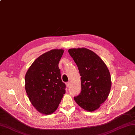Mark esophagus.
<instances>
[{"instance_id":"1","label":"esophagus","mask_w":135,"mask_h":135,"mask_svg":"<svg viewBox=\"0 0 135 135\" xmlns=\"http://www.w3.org/2000/svg\"><path fill=\"white\" fill-rule=\"evenodd\" d=\"M70 83L69 81V82H67L66 83V87H69L70 86Z\"/></svg>"}]
</instances>
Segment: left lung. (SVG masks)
I'll use <instances>...</instances> for the list:
<instances>
[{
    "label": "left lung",
    "instance_id": "8db88e82",
    "mask_svg": "<svg viewBox=\"0 0 135 135\" xmlns=\"http://www.w3.org/2000/svg\"><path fill=\"white\" fill-rule=\"evenodd\" d=\"M81 76V91L74 100L80 107L93 112L107 98L111 88L109 70L98 55L86 48L68 50Z\"/></svg>",
    "mask_w": 135,
    "mask_h": 135
}]
</instances>
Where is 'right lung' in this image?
Returning <instances> with one entry per match:
<instances>
[{"label": "right lung", "mask_w": 135, "mask_h": 135, "mask_svg": "<svg viewBox=\"0 0 135 135\" xmlns=\"http://www.w3.org/2000/svg\"><path fill=\"white\" fill-rule=\"evenodd\" d=\"M62 49H54L37 58L25 75V89L32 104L41 113L50 114L57 109L65 93L59 63Z\"/></svg>", "instance_id": "1"}]
</instances>
